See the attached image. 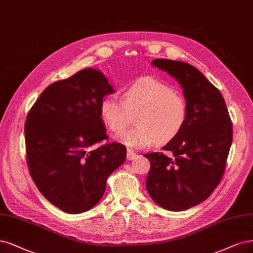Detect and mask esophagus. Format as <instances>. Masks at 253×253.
Returning <instances> with one entry per match:
<instances>
[{
    "label": "esophagus",
    "instance_id": "34e87169",
    "mask_svg": "<svg viewBox=\"0 0 253 253\" xmlns=\"http://www.w3.org/2000/svg\"><path fill=\"white\" fill-rule=\"evenodd\" d=\"M137 157V154L136 153H134L133 151H130V150H127V152H126V159L128 160V161H130V160H134L135 158Z\"/></svg>",
    "mask_w": 253,
    "mask_h": 253
}]
</instances>
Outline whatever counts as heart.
I'll return each mask as SVG.
<instances>
[{
    "instance_id": "1",
    "label": "heart",
    "mask_w": 253,
    "mask_h": 253,
    "mask_svg": "<svg viewBox=\"0 0 253 253\" xmlns=\"http://www.w3.org/2000/svg\"><path fill=\"white\" fill-rule=\"evenodd\" d=\"M128 112H137L135 127L117 138L128 149L140 150L176 137L184 126L188 108L183 95L152 76L138 78L124 93V101L104 97L99 107L102 123L110 130L120 133L128 123Z\"/></svg>"
}]
</instances>
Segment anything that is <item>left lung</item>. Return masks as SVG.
<instances>
[{
    "mask_svg": "<svg viewBox=\"0 0 253 253\" xmlns=\"http://www.w3.org/2000/svg\"><path fill=\"white\" fill-rule=\"evenodd\" d=\"M152 66L180 84L187 102V120L163 153L144 155L151 162L147 193L164 210L182 211L210 197L219 184L232 142V125L221 92L197 68L157 58Z\"/></svg>",
    "mask_w": 253,
    "mask_h": 253,
    "instance_id": "left-lung-1",
    "label": "left lung"
}]
</instances>
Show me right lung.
I'll list each match as a JSON object with an SVG mask.
<instances>
[{"label":"right lung","mask_w":253,"mask_h":253,"mask_svg":"<svg viewBox=\"0 0 253 253\" xmlns=\"http://www.w3.org/2000/svg\"><path fill=\"white\" fill-rule=\"evenodd\" d=\"M114 93L106 76L86 68L48 85L29 111L25 141L30 175L41 194L68 213L96 205L107 179L126 160L124 144L107 139L99 107Z\"/></svg>","instance_id":"obj_1"}]
</instances>
